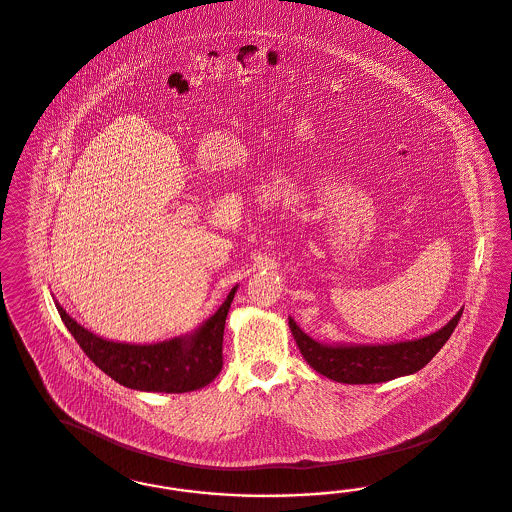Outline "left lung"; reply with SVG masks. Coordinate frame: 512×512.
Masks as SVG:
<instances>
[{
  "label": "left lung",
  "instance_id": "obj_1",
  "mask_svg": "<svg viewBox=\"0 0 512 512\" xmlns=\"http://www.w3.org/2000/svg\"><path fill=\"white\" fill-rule=\"evenodd\" d=\"M461 314L463 308L431 335L391 344H323L306 335L293 318H289V329L314 371L342 384H380L423 369L454 333Z\"/></svg>",
  "mask_w": 512,
  "mask_h": 512
}]
</instances>
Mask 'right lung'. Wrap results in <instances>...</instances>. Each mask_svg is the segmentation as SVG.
<instances>
[{
	"label": "right lung",
	"mask_w": 512,
	"mask_h": 512,
	"mask_svg": "<svg viewBox=\"0 0 512 512\" xmlns=\"http://www.w3.org/2000/svg\"><path fill=\"white\" fill-rule=\"evenodd\" d=\"M236 287L219 310L187 335L157 344L113 342L90 333L56 302V310L90 361L124 388L185 393L204 388L223 367V333Z\"/></svg>",
	"instance_id": "add662e5"
}]
</instances>
